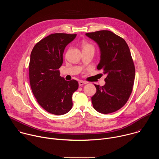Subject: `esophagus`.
Listing matches in <instances>:
<instances>
[{
  "mask_svg": "<svg viewBox=\"0 0 159 159\" xmlns=\"http://www.w3.org/2000/svg\"><path fill=\"white\" fill-rule=\"evenodd\" d=\"M85 84H86L85 82H84V81H82V80H80V81L79 82V86H82V85H84Z\"/></svg>",
  "mask_w": 159,
  "mask_h": 159,
  "instance_id": "34e87169",
  "label": "esophagus"
}]
</instances>
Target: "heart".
<instances>
[{"instance_id": "obj_1", "label": "heart", "mask_w": 159, "mask_h": 159, "mask_svg": "<svg viewBox=\"0 0 159 159\" xmlns=\"http://www.w3.org/2000/svg\"><path fill=\"white\" fill-rule=\"evenodd\" d=\"M82 47L83 50H93L94 51V45L92 44L91 43H88L87 41H83L82 43Z\"/></svg>"}]
</instances>
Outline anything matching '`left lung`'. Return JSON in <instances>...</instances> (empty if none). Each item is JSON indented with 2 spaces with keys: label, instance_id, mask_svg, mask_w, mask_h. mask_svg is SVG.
Masks as SVG:
<instances>
[{
  "label": "left lung",
  "instance_id": "1",
  "mask_svg": "<svg viewBox=\"0 0 159 159\" xmlns=\"http://www.w3.org/2000/svg\"><path fill=\"white\" fill-rule=\"evenodd\" d=\"M85 35L98 44L101 59L97 69L107 75L104 85L94 84L96 93L91 98L93 107L105 115L115 112L126 103L133 90L135 68L129 48L124 39L109 31Z\"/></svg>",
  "mask_w": 159,
  "mask_h": 159
}]
</instances>
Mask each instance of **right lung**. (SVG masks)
<instances>
[{"instance_id":"add662e5","label":"right lung","mask_w":159,"mask_h":159,"mask_svg":"<svg viewBox=\"0 0 159 159\" xmlns=\"http://www.w3.org/2000/svg\"><path fill=\"white\" fill-rule=\"evenodd\" d=\"M76 34L55 33L36 44L30 56V82L38 104L52 114L62 115L72 107V94L77 90L75 80L66 81L60 76L63 54Z\"/></svg>"}]
</instances>
